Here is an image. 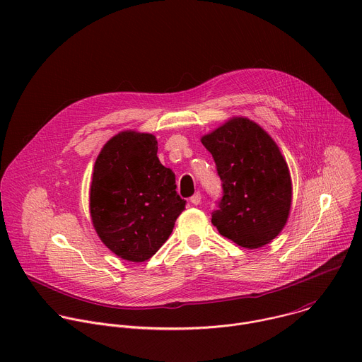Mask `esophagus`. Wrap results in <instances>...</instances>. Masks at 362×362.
<instances>
[{
  "label": "esophagus",
  "instance_id": "1",
  "mask_svg": "<svg viewBox=\"0 0 362 362\" xmlns=\"http://www.w3.org/2000/svg\"><path fill=\"white\" fill-rule=\"evenodd\" d=\"M202 202V193L200 192H196L192 197H190V203L192 204H199Z\"/></svg>",
  "mask_w": 362,
  "mask_h": 362
}]
</instances>
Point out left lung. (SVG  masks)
Instances as JSON below:
<instances>
[{
    "label": "left lung",
    "instance_id": "1",
    "mask_svg": "<svg viewBox=\"0 0 362 362\" xmlns=\"http://www.w3.org/2000/svg\"><path fill=\"white\" fill-rule=\"evenodd\" d=\"M216 163L223 196L212 223L246 249L272 242L286 225L292 180L275 140L247 117H232L202 136Z\"/></svg>",
    "mask_w": 362,
    "mask_h": 362
}]
</instances>
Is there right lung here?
<instances>
[{
	"label": "right lung",
	"instance_id": "add662e5",
	"mask_svg": "<svg viewBox=\"0 0 362 362\" xmlns=\"http://www.w3.org/2000/svg\"><path fill=\"white\" fill-rule=\"evenodd\" d=\"M175 180L158 158L153 134L113 136L98 153L90 186V216L100 240L124 261L150 259L185 209Z\"/></svg>",
	"mask_w": 362,
	"mask_h": 362
}]
</instances>
